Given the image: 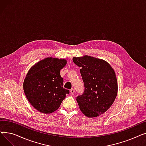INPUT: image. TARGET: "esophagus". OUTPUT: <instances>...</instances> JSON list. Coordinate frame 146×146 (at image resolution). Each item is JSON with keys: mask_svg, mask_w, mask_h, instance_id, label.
I'll use <instances>...</instances> for the list:
<instances>
[{"mask_svg": "<svg viewBox=\"0 0 146 146\" xmlns=\"http://www.w3.org/2000/svg\"><path fill=\"white\" fill-rule=\"evenodd\" d=\"M74 92H75V90H74V89H70V93L72 94H74Z\"/></svg>", "mask_w": 146, "mask_h": 146, "instance_id": "esophagus-1", "label": "esophagus"}]
</instances>
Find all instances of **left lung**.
<instances>
[{
  "mask_svg": "<svg viewBox=\"0 0 146 146\" xmlns=\"http://www.w3.org/2000/svg\"><path fill=\"white\" fill-rule=\"evenodd\" d=\"M80 67L85 85L83 94L76 98L80 110L87 117H96L108 110L118 92L115 73L106 61L88 56L73 57Z\"/></svg>",
  "mask_w": 146,
  "mask_h": 146,
  "instance_id": "left-lung-1",
  "label": "left lung"
}]
</instances>
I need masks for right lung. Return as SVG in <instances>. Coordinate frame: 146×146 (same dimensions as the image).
<instances>
[{"label":"right lung","instance_id":"right-lung-1","mask_svg":"<svg viewBox=\"0 0 146 146\" xmlns=\"http://www.w3.org/2000/svg\"><path fill=\"white\" fill-rule=\"evenodd\" d=\"M64 59L48 57L29 69L24 82L25 96L37 111L50 113L56 111L69 90L63 88L60 70L66 64Z\"/></svg>","mask_w":146,"mask_h":146}]
</instances>
